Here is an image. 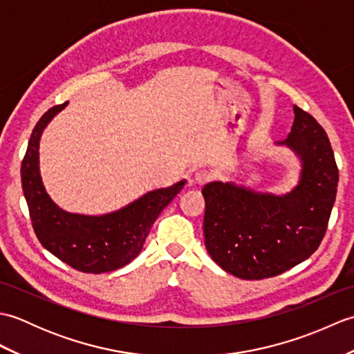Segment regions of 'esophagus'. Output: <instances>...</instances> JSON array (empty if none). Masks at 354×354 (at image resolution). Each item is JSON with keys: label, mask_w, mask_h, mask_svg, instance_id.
<instances>
[{"label": "esophagus", "mask_w": 354, "mask_h": 354, "mask_svg": "<svg viewBox=\"0 0 354 354\" xmlns=\"http://www.w3.org/2000/svg\"><path fill=\"white\" fill-rule=\"evenodd\" d=\"M209 178H212V173L205 169H201L194 173V181L198 184H205L207 181H209Z\"/></svg>", "instance_id": "obj_1"}]
</instances>
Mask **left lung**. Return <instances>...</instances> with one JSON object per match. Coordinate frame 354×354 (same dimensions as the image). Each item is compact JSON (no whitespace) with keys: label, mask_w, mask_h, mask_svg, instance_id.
Here are the masks:
<instances>
[{"label":"left lung","mask_w":354,"mask_h":354,"mask_svg":"<svg viewBox=\"0 0 354 354\" xmlns=\"http://www.w3.org/2000/svg\"><path fill=\"white\" fill-rule=\"evenodd\" d=\"M293 124L277 146L301 162L298 184L284 194L261 193L236 183L204 185V236L212 259L243 280L283 274L309 259L326 234L339 173L322 126L293 106Z\"/></svg>","instance_id":"obj_1"}]
</instances>
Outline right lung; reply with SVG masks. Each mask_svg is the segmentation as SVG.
Segmentation results:
<instances>
[{
    "label": "right lung",
    "instance_id": "right-lung-1",
    "mask_svg": "<svg viewBox=\"0 0 354 354\" xmlns=\"http://www.w3.org/2000/svg\"><path fill=\"white\" fill-rule=\"evenodd\" d=\"M66 103L48 109L36 123L21 164V183L30 219L41 245L66 265L86 274L111 272L137 257L156 217L183 190L185 179L147 192L106 214L65 212L50 198L39 170L42 132Z\"/></svg>",
    "mask_w": 354,
    "mask_h": 354
}]
</instances>
